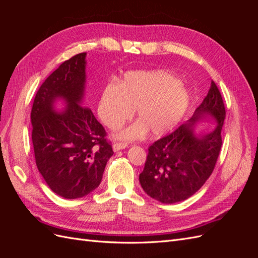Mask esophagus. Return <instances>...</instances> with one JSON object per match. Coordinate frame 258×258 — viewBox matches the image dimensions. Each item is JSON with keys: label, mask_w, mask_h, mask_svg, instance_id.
<instances>
[{"label": "esophagus", "mask_w": 258, "mask_h": 258, "mask_svg": "<svg viewBox=\"0 0 258 258\" xmlns=\"http://www.w3.org/2000/svg\"><path fill=\"white\" fill-rule=\"evenodd\" d=\"M127 147L126 143H114L113 144V151L114 152H118L120 150H123V148Z\"/></svg>", "instance_id": "1"}]
</instances>
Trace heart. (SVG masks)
<instances>
[{
    "mask_svg": "<svg viewBox=\"0 0 258 258\" xmlns=\"http://www.w3.org/2000/svg\"><path fill=\"white\" fill-rule=\"evenodd\" d=\"M190 103L189 91L177 77L165 70L131 72L117 84L110 82L100 91L97 112L110 129H117L134 114L139 121L114 135L135 141L145 135L161 137L183 119Z\"/></svg>",
    "mask_w": 258,
    "mask_h": 258,
    "instance_id": "obj_1",
    "label": "heart"
}]
</instances>
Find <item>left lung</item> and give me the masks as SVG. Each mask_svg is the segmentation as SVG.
<instances>
[{
  "instance_id": "left-lung-1",
  "label": "left lung",
  "mask_w": 258,
  "mask_h": 258,
  "mask_svg": "<svg viewBox=\"0 0 258 258\" xmlns=\"http://www.w3.org/2000/svg\"><path fill=\"white\" fill-rule=\"evenodd\" d=\"M225 106L221 92L212 81L207 97L191 118L172 134L148 148L147 159L139 179L143 190L162 204L184 201L199 190L212 174L222 146ZM212 119L217 127L197 135V122Z\"/></svg>"
}]
</instances>
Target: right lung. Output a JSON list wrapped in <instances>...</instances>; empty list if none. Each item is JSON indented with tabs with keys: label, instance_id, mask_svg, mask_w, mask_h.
<instances>
[{
	"label": "right lung",
	"instance_id": "1",
	"mask_svg": "<svg viewBox=\"0 0 258 258\" xmlns=\"http://www.w3.org/2000/svg\"><path fill=\"white\" fill-rule=\"evenodd\" d=\"M86 56L82 52L60 64L36 92L31 111L37 169L66 199L95 190L114 154L102 124L84 104ZM58 100L65 105L61 111L55 110Z\"/></svg>",
	"mask_w": 258,
	"mask_h": 258
}]
</instances>
